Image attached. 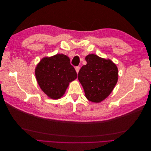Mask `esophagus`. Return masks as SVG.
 <instances>
[{
  "mask_svg": "<svg viewBox=\"0 0 151 151\" xmlns=\"http://www.w3.org/2000/svg\"><path fill=\"white\" fill-rule=\"evenodd\" d=\"M79 70H80V67L77 66V67H76V72L77 73V74H78V72H79Z\"/></svg>",
  "mask_w": 151,
  "mask_h": 151,
  "instance_id": "34e87169",
  "label": "esophagus"
}]
</instances>
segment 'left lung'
<instances>
[{
    "instance_id": "1",
    "label": "left lung",
    "mask_w": 151,
    "mask_h": 151,
    "mask_svg": "<svg viewBox=\"0 0 151 151\" xmlns=\"http://www.w3.org/2000/svg\"><path fill=\"white\" fill-rule=\"evenodd\" d=\"M87 64L81 67L78 79L83 87L86 98L94 103H100L112 92L118 81L116 65L109 59L96 55L86 57Z\"/></svg>"
}]
</instances>
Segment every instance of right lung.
Instances as JSON below:
<instances>
[{"label": "right lung", "mask_w": 151, "mask_h": 151, "mask_svg": "<svg viewBox=\"0 0 151 151\" xmlns=\"http://www.w3.org/2000/svg\"><path fill=\"white\" fill-rule=\"evenodd\" d=\"M35 76L40 88L53 99L63 96L68 84L77 77L69 58L63 54L42 58L36 67Z\"/></svg>", "instance_id": "obj_1"}]
</instances>
